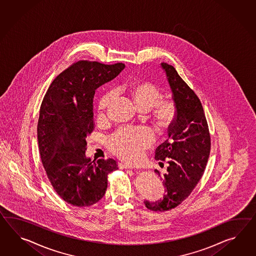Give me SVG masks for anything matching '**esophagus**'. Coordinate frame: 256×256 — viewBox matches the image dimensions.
I'll use <instances>...</instances> for the list:
<instances>
[{
	"label": "esophagus",
	"mask_w": 256,
	"mask_h": 256,
	"mask_svg": "<svg viewBox=\"0 0 256 256\" xmlns=\"http://www.w3.org/2000/svg\"><path fill=\"white\" fill-rule=\"evenodd\" d=\"M118 166H119V168H121V169H134V168H135V166H130V164H123V162H119Z\"/></svg>",
	"instance_id": "esophagus-1"
}]
</instances>
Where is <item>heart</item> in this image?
<instances>
[{
    "label": "heart",
    "mask_w": 256,
    "mask_h": 256,
    "mask_svg": "<svg viewBox=\"0 0 256 256\" xmlns=\"http://www.w3.org/2000/svg\"><path fill=\"white\" fill-rule=\"evenodd\" d=\"M131 96L138 108L142 111L152 109L154 122L158 128H166L174 122L176 107L174 100L161 99V90L150 82H138L130 87ZM116 96L114 90H110L102 96L98 104L100 116H104L106 109ZM154 142L152 134L146 128H125L116 131L108 138V147L121 159L134 162L138 160L145 149Z\"/></svg>",
    "instance_id": "1"
}]
</instances>
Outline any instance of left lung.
I'll return each instance as SVG.
<instances>
[{
    "instance_id": "obj_1",
    "label": "left lung",
    "mask_w": 256,
    "mask_h": 256,
    "mask_svg": "<svg viewBox=\"0 0 256 256\" xmlns=\"http://www.w3.org/2000/svg\"><path fill=\"white\" fill-rule=\"evenodd\" d=\"M161 66L172 92L176 114L168 126V138L156 150V160H166L169 164L162 178L166 194L157 200H144L145 206L154 212L168 211L187 199L204 174L211 149L208 124L198 96L173 66L162 62ZM154 172L160 176L158 170Z\"/></svg>"
}]
</instances>
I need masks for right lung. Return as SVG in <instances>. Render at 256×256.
<instances>
[{"mask_svg": "<svg viewBox=\"0 0 256 256\" xmlns=\"http://www.w3.org/2000/svg\"><path fill=\"white\" fill-rule=\"evenodd\" d=\"M124 68L122 62H74L52 82L42 102L37 128L40 159L54 190L72 206L99 202L106 194L107 176L118 168L112 158L95 162L85 150L94 130L95 90Z\"/></svg>", "mask_w": 256, "mask_h": 256, "instance_id": "add662e5", "label": "right lung"}]
</instances>
